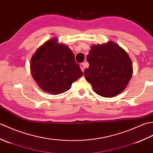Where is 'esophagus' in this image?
<instances>
[{
    "instance_id": "obj_1",
    "label": "esophagus",
    "mask_w": 153,
    "mask_h": 153,
    "mask_svg": "<svg viewBox=\"0 0 153 153\" xmlns=\"http://www.w3.org/2000/svg\"><path fill=\"white\" fill-rule=\"evenodd\" d=\"M80 68H81V70H82V71L83 72L84 70H85V64H84V63L80 64Z\"/></svg>"
}]
</instances>
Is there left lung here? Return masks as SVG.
I'll return each instance as SVG.
<instances>
[{
  "instance_id": "obj_1",
  "label": "left lung",
  "mask_w": 153,
  "mask_h": 153,
  "mask_svg": "<svg viewBox=\"0 0 153 153\" xmlns=\"http://www.w3.org/2000/svg\"><path fill=\"white\" fill-rule=\"evenodd\" d=\"M87 60L89 67L84 71L85 78L102 97H112L122 92L131 77V59L114 42L93 45Z\"/></svg>"
}]
</instances>
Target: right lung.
I'll return each instance as SVG.
<instances>
[{"instance_id": "1", "label": "right lung", "mask_w": 153, "mask_h": 153, "mask_svg": "<svg viewBox=\"0 0 153 153\" xmlns=\"http://www.w3.org/2000/svg\"><path fill=\"white\" fill-rule=\"evenodd\" d=\"M31 60L35 82L44 91L53 95L67 91L83 75L72 51L54 39L39 48Z\"/></svg>"}]
</instances>
